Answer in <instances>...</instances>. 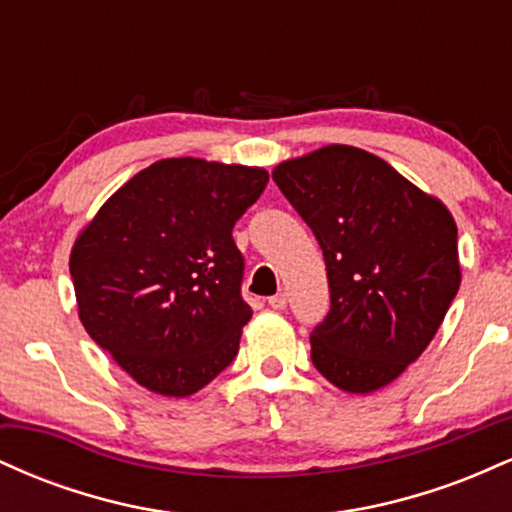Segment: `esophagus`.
Segmentation results:
<instances>
[{
	"label": "esophagus",
	"instance_id": "esophagus-1",
	"mask_svg": "<svg viewBox=\"0 0 512 512\" xmlns=\"http://www.w3.org/2000/svg\"><path fill=\"white\" fill-rule=\"evenodd\" d=\"M267 303L272 305L274 310H284V308H286V296H284V293H276V296L269 298Z\"/></svg>",
	"mask_w": 512,
	"mask_h": 512
}]
</instances>
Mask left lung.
<instances>
[{
	"label": "left lung",
	"instance_id": "8db88e82",
	"mask_svg": "<svg viewBox=\"0 0 512 512\" xmlns=\"http://www.w3.org/2000/svg\"><path fill=\"white\" fill-rule=\"evenodd\" d=\"M272 178L322 248L330 313L310 334L315 368L366 395L424 354L460 289L457 226L383 158L332 144Z\"/></svg>",
	"mask_w": 512,
	"mask_h": 512
}]
</instances>
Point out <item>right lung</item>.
<instances>
[{
  "label": "right lung",
  "instance_id": "1",
  "mask_svg": "<svg viewBox=\"0 0 512 512\" xmlns=\"http://www.w3.org/2000/svg\"><path fill=\"white\" fill-rule=\"evenodd\" d=\"M267 182L262 168L163 158L76 238L69 272L81 325L146 390L195 395L236 358L252 310L233 226Z\"/></svg>",
  "mask_w": 512,
  "mask_h": 512
}]
</instances>
